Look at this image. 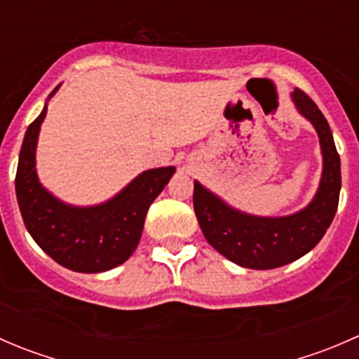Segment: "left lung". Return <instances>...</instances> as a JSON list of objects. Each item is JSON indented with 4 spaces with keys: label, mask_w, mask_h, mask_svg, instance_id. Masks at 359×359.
<instances>
[{
    "label": "left lung",
    "mask_w": 359,
    "mask_h": 359,
    "mask_svg": "<svg viewBox=\"0 0 359 359\" xmlns=\"http://www.w3.org/2000/svg\"><path fill=\"white\" fill-rule=\"evenodd\" d=\"M293 102L320 135L323 175L309 206L288 217L266 219L231 208L194 182L193 205L206 241L231 262L250 269H274L311 252L334 220L340 194V158L323 112L307 93L295 88Z\"/></svg>",
    "instance_id": "obj_1"
}]
</instances>
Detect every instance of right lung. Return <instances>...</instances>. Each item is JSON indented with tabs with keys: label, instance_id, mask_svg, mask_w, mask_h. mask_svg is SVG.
<instances>
[{
	"label": "right lung",
	"instance_id": "obj_1",
	"mask_svg": "<svg viewBox=\"0 0 359 359\" xmlns=\"http://www.w3.org/2000/svg\"><path fill=\"white\" fill-rule=\"evenodd\" d=\"M45 116L46 106L25 132L17 166L15 193L25 227L39 248L60 266L76 273L109 271L125 262L137 248L147 210L175 168L147 170L118 196L99 206L64 205L39 184L36 175V142Z\"/></svg>",
	"mask_w": 359,
	"mask_h": 359
}]
</instances>
